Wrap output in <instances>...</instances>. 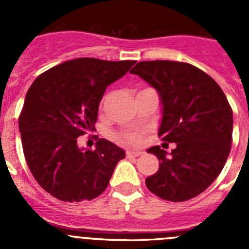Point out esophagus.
I'll use <instances>...</instances> for the list:
<instances>
[{
    "instance_id": "obj_1",
    "label": "esophagus",
    "mask_w": 249,
    "mask_h": 249,
    "mask_svg": "<svg viewBox=\"0 0 249 249\" xmlns=\"http://www.w3.org/2000/svg\"><path fill=\"white\" fill-rule=\"evenodd\" d=\"M142 155V152L141 151H127L126 156L127 157H138V156Z\"/></svg>"
}]
</instances>
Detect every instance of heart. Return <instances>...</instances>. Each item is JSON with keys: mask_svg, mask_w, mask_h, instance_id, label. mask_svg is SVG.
<instances>
[{"mask_svg": "<svg viewBox=\"0 0 249 249\" xmlns=\"http://www.w3.org/2000/svg\"><path fill=\"white\" fill-rule=\"evenodd\" d=\"M120 141H123V142H127V143H136L137 142V137L133 135H127V136H121Z\"/></svg>", "mask_w": 249, "mask_h": 249, "instance_id": "obj_1", "label": "heart"}]
</instances>
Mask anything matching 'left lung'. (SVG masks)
Returning <instances> with one entry per match:
<instances>
[{
    "label": "left lung",
    "mask_w": 249,
    "mask_h": 249,
    "mask_svg": "<svg viewBox=\"0 0 249 249\" xmlns=\"http://www.w3.org/2000/svg\"><path fill=\"white\" fill-rule=\"evenodd\" d=\"M131 73L153 86L163 105L158 137L176 143L171 155L153 146L157 173L146 178L153 195L184 202L206 191L223 169L231 151L233 112L218 83L196 66L176 61L138 62Z\"/></svg>",
    "instance_id": "8db88e82"
}]
</instances>
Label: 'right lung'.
Listing matches in <instances>:
<instances>
[{
	"mask_svg": "<svg viewBox=\"0 0 249 249\" xmlns=\"http://www.w3.org/2000/svg\"><path fill=\"white\" fill-rule=\"evenodd\" d=\"M135 63L71 59L39 74L28 89L18 118L22 148L37 183L54 198L91 201L108 186L124 151L105 138L94 149L80 148L78 137L96 131L107 86Z\"/></svg>",
	"mask_w": 249,
	"mask_h": 249,
	"instance_id": "1",
	"label": "right lung"
}]
</instances>
